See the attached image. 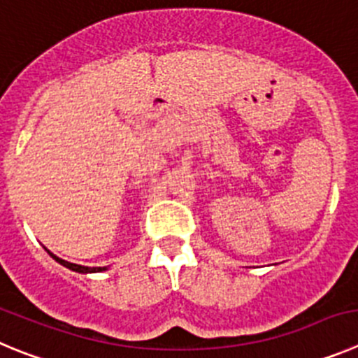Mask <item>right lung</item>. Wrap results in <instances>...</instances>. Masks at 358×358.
I'll list each match as a JSON object with an SVG mask.
<instances>
[{"label": "right lung", "mask_w": 358, "mask_h": 358, "mask_svg": "<svg viewBox=\"0 0 358 358\" xmlns=\"http://www.w3.org/2000/svg\"><path fill=\"white\" fill-rule=\"evenodd\" d=\"M45 250H48V248H45ZM48 254L51 255V257L55 259V261H57V262H60L62 266L69 268V270H72V271H78V273H97V271H106V270H108L106 266H99V268H88V266H81V264H74V262H69V261H64V259L57 257V255L52 254V252H49V250H48Z\"/></svg>", "instance_id": "1"}]
</instances>
